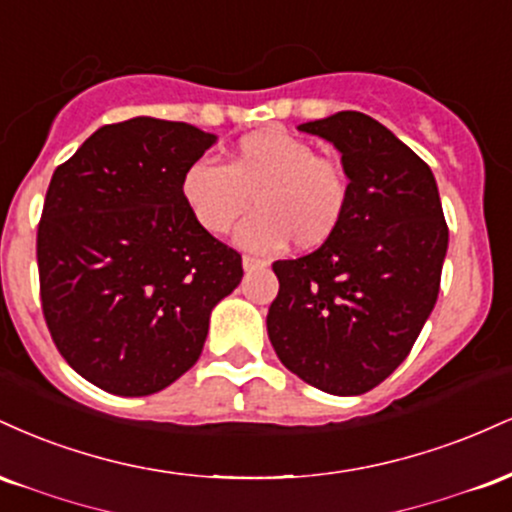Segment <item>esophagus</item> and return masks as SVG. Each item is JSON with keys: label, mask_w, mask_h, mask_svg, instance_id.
<instances>
[{"label": "esophagus", "mask_w": 512, "mask_h": 512, "mask_svg": "<svg viewBox=\"0 0 512 512\" xmlns=\"http://www.w3.org/2000/svg\"><path fill=\"white\" fill-rule=\"evenodd\" d=\"M262 267H267V260H260V257H250V255L243 257L245 272H252V269H262Z\"/></svg>", "instance_id": "1"}]
</instances>
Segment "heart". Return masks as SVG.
I'll use <instances>...</instances> for the list:
<instances>
[{"label":"heart","instance_id":"obj_1","mask_svg":"<svg viewBox=\"0 0 512 512\" xmlns=\"http://www.w3.org/2000/svg\"><path fill=\"white\" fill-rule=\"evenodd\" d=\"M182 199L209 233H223L257 204L238 226V245L257 252L315 248L337 231L346 204L349 178L332 158L293 134L267 129L245 134L228 154L226 166L199 158L182 173Z\"/></svg>","mask_w":512,"mask_h":512}]
</instances>
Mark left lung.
<instances>
[{"label": "left lung", "instance_id": "1", "mask_svg": "<svg viewBox=\"0 0 512 512\" xmlns=\"http://www.w3.org/2000/svg\"><path fill=\"white\" fill-rule=\"evenodd\" d=\"M342 154L349 204L320 248L272 264L267 313L276 356L330 395H363L409 356L440 291L448 226L436 178L373 117L298 125Z\"/></svg>", "mask_w": 512, "mask_h": 512}]
</instances>
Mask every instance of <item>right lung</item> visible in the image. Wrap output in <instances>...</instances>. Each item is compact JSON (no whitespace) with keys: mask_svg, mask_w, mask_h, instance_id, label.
I'll return each instance as SVG.
<instances>
[{"mask_svg":"<svg viewBox=\"0 0 512 512\" xmlns=\"http://www.w3.org/2000/svg\"><path fill=\"white\" fill-rule=\"evenodd\" d=\"M216 134L156 117L105 125L52 173L38 226L40 301L64 361L120 397L197 363L243 260L202 228L182 173Z\"/></svg>","mask_w":512,"mask_h":512,"instance_id":"right-lung-1","label":"right lung"}]
</instances>
